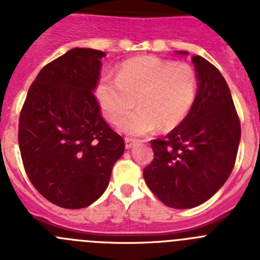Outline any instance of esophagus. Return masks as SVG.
Returning a JSON list of instances; mask_svg holds the SVG:
<instances>
[{"label": "esophagus", "instance_id": "1", "mask_svg": "<svg viewBox=\"0 0 260 260\" xmlns=\"http://www.w3.org/2000/svg\"><path fill=\"white\" fill-rule=\"evenodd\" d=\"M135 143H137V141H134V139H130V138H126V139H125L126 150H130V148H133Z\"/></svg>", "mask_w": 260, "mask_h": 260}]
</instances>
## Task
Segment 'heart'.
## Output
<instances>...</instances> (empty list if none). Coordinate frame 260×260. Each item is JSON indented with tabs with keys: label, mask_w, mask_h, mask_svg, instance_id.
Masks as SVG:
<instances>
[{
	"label": "heart",
	"mask_w": 260,
	"mask_h": 260,
	"mask_svg": "<svg viewBox=\"0 0 260 260\" xmlns=\"http://www.w3.org/2000/svg\"><path fill=\"white\" fill-rule=\"evenodd\" d=\"M198 92V77L187 63L153 56L135 57L119 66L116 79L103 78L96 100L105 118L122 123L135 100L140 109L121 126L125 134L147 135L160 126L169 132L183 122Z\"/></svg>",
	"instance_id": "b5f03b06"
}]
</instances>
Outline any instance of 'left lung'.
Listing matches in <instances>:
<instances>
[{"mask_svg": "<svg viewBox=\"0 0 260 260\" xmlns=\"http://www.w3.org/2000/svg\"><path fill=\"white\" fill-rule=\"evenodd\" d=\"M192 63L198 77L194 104L165 139L151 142L153 160L143 171L151 191L177 210L197 207L219 191L233 171L241 139L240 119L221 73L201 56L192 57Z\"/></svg>", "mask_w": 260, "mask_h": 260, "instance_id": "left-lung-1", "label": "left lung"}]
</instances>
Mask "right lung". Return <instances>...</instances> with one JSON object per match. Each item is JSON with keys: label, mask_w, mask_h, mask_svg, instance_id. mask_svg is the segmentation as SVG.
<instances>
[{"label": "right lung", "mask_w": 260, "mask_h": 260, "mask_svg": "<svg viewBox=\"0 0 260 260\" xmlns=\"http://www.w3.org/2000/svg\"><path fill=\"white\" fill-rule=\"evenodd\" d=\"M103 57L102 50L73 48L45 65L20 112L18 142L27 176L45 199L69 210L102 197L125 151L93 95Z\"/></svg>", "instance_id": "obj_1"}]
</instances>
